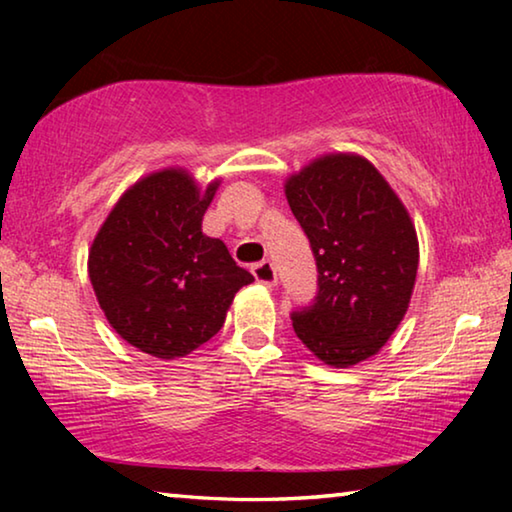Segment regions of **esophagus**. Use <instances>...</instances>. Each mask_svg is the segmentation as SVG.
I'll use <instances>...</instances> for the list:
<instances>
[{"label": "esophagus", "mask_w": 512, "mask_h": 512, "mask_svg": "<svg viewBox=\"0 0 512 512\" xmlns=\"http://www.w3.org/2000/svg\"><path fill=\"white\" fill-rule=\"evenodd\" d=\"M253 275H255V280L259 284H264V287H275L277 273H275V268H273L271 262H268V259H264V262H259V264L253 266Z\"/></svg>", "instance_id": "esophagus-1"}]
</instances>
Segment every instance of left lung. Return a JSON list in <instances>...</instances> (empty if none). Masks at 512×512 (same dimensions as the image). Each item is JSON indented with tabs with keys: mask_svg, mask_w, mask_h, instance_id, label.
<instances>
[{
	"mask_svg": "<svg viewBox=\"0 0 512 512\" xmlns=\"http://www.w3.org/2000/svg\"><path fill=\"white\" fill-rule=\"evenodd\" d=\"M284 194L318 266L316 302L293 311L305 348L332 368L381 350L409 309L420 246L400 196L357 153H325L291 173Z\"/></svg>",
	"mask_w": 512,
	"mask_h": 512,
	"instance_id": "obj_1",
	"label": "left lung"
}]
</instances>
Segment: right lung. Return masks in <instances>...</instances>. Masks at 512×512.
<instances>
[{"mask_svg":"<svg viewBox=\"0 0 512 512\" xmlns=\"http://www.w3.org/2000/svg\"><path fill=\"white\" fill-rule=\"evenodd\" d=\"M219 185L198 187L183 167L153 171L119 196L90 246V282L110 327L155 359L210 341L235 293L255 280L203 232Z\"/></svg>","mask_w":512,"mask_h":512,"instance_id":"1","label":"right lung"}]
</instances>
